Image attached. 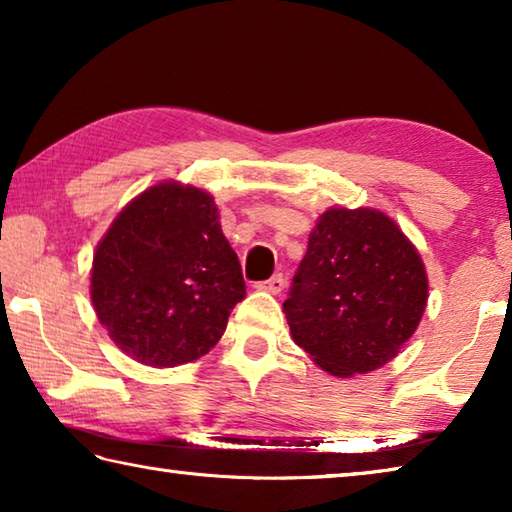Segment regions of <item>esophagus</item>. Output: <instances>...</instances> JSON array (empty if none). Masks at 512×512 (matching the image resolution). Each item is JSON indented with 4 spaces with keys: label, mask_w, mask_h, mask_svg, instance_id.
Segmentation results:
<instances>
[{
    "label": "esophagus",
    "mask_w": 512,
    "mask_h": 512,
    "mask_svg": "<svg viewBox=\"0 0 512 512\" xmlns=\"http://www.w3.org/2000/svg\"><path fill=\"white\" fill-rule=\"evenodd\" d=\"M284 284H287V280H284V275L277 273V275H273V277H268V280H264V282H257L255 289L268 291V293H282Z\"/></svg>",
    "instance_id": "1"
}]
</instances>
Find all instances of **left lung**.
Wrapping results in <instances>:
<instances>
[{
    "instance_id": "obj_1",
    "label": "left lung",
    "mask_w": 512,
    "mask_h": 512,
    "mask_svg": "<svg viewBox=\"0 0 512 512\" xmlns=\"http://www.w3.org/2000/svg\"><path fill=\"white\" fill-rule=\"evenodd\" d=\"M424 307L427 273L418 250L368 207L320 216L284 300L293 341L334 377L391 361Z\"/></svg>"
}]
</instances>
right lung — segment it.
Returning <instances> with one entry per match:
<instances>
[{"mask_svg": "<svg viewBox=\"0 0 512 512\" xmlns=\"http://www.w3.org/2000/svg\"><path fill=\"white\" fill-rule=\"evenodd\" d=\"M90 293L119 350L173 368L219 343L246 282L214 198L162 183L110 225L94 255Z\"/></svg>", "mask_w": 512, "mask_h": 512, "instance_id": "1", "label": "right lung"}]
</instances>
